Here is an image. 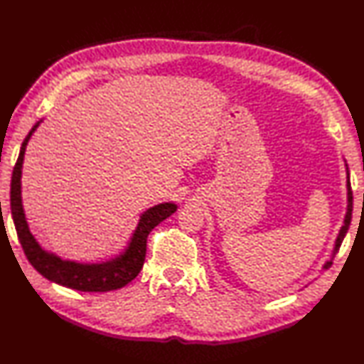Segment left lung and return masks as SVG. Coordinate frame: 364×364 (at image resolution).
Here are the masks:
<instances>
[{
	"instance_id": "8db88e82",
	"label": "left lung",
	"mask_w": 364,
	"mask_h": 364,
	"mask_svg": "<svg viewBox=\"0 0 364 364\" xmlns=\"http://www.w3.org/2000/svg\"><path fill=\"white\" fill-rule=\"evenodd\" d=\"M346 166H348V165H346ZM346 173H348V182H346V187H348V211H346V216H344V224H343V227L340 228V233H338V236H336L335 247H333V252H332V258L323 265V269H324V270H327V269H329L331 265H332V259L335 258V255L338 253V250H340L341 242H343V239H344L346 233H348L349 225H350V219H352V202H353V198H352L350 177H349V170H348V168H346Z\"/></svg>"
}]
</instances>
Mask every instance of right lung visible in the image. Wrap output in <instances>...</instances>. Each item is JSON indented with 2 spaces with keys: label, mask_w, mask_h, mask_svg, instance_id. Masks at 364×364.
Listing matches in <instances>:
<instances>
[{
  "label": "right lung",
  "mask_w": 364,
  "mask_h": 364,
  "mask_svg": "<svg viewBox=\"0 0 364 364\" xmlns=\"http://www.w3.org/2000/svg\"><path fill=\"white\" fill-rule=\"evenodd\" d=\"M40 122L23 140L11 182L12 218L26 258L29 259L32 267L43 274L44 278L69 289L80 291H109L125 287L128 282L137 277L141 267H144L146 255V237L149 232L156 225L161 224L162 220L170 218L177 210V205L173 202H165L141 213L139 224L131 236V241L125 252L115 256L114 259L99 264H80L75 261L61 259L60 256L46 252L31 233L21 203V168L26 146H28V141L33 134V131L38 128Z\"/></svg>",
  "instance_id": "1"
}]
</instances>
